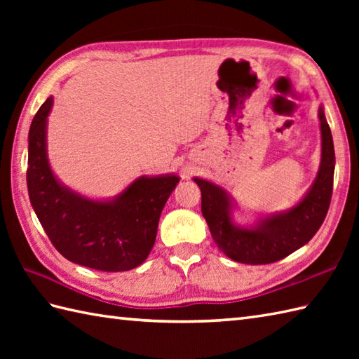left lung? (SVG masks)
<instances>
[{"mask_svg": "<svg viewBox=\"0 0 359 359\" xmlns=\"http://www.w3.org/2000/svg\"><path fill=\"white\" fill-rule=\"evenodd\" d=\"M318 116L321 121V165L310 191L292 210L266 216L253 228H241L233 224L231 202L225 189L208 180L194 179L201 188L202 215L212 239L233 261L250 265L278 262L306 245L323 225L332 201L334 148L323 106Z\"/></svg>", "mask_w": 359, "mask_h": 359, "instance_id": "left-lung-1", "label": "left lung"}]
</instances>
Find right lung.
<instances>
[{"label": "right lung", "mask_w": 359, "mask_h": 359, "mask_svg": "<svg viewBox=\"0 0 359 359\" xmlns=\"http://www.w3.org/2000/svg\"><path fill=\"white\" fill-rule=\"evenodd\" d=\"M52 102L49 97L41 104L29 129L27 189L35 215L67 261L100 271L133 270L154 247L160 215L179 177H140L108 202L71 191L55 179L46 151Z\"/></svg>", "instance_id": "obj_1"}]
</instances>
